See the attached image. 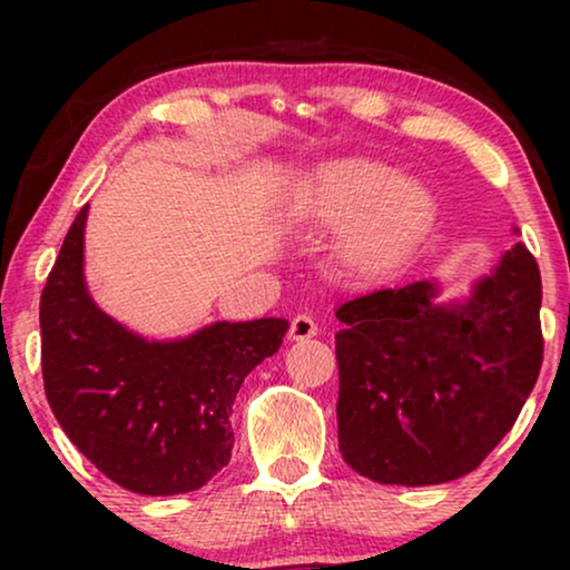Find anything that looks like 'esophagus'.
Returning <instances> with one entry per match:
<instances>
[{"label":"esophagus","mask_w":570,"mask_h":570,"mask_svg":"<svg viewBox=\"0 0 570 570\" xmlns=\"http://www.w3.org/2000/svg\"><path fill=\"white\" fill-rule=\"evenodd\" d=\"M318 334V324L314 322V316H308V314H298L293 318V324H291V340H311V337H316Z\"/></svg>","instance_id":"esophagus-1"}]
</instances>
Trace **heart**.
Returning <instances> with one entry per match:
<instances>
[{"mask_svg": "<svg viewBox=\"0 0 570 570\" xmlns=\"http://www.w3.org/2000/svg\"><path fill=\"white\" fill-rule=\"evenodd\" d=\"M301 215L340 228L337 259L361 277L392 267L423 230L433 197L415 176L373 158H342L318 170L301 191Z\"/></svg>", "mask_w": 570, "mask_h": 570, "instance_id": "obj_1", "label": "heart"}]
</instances>
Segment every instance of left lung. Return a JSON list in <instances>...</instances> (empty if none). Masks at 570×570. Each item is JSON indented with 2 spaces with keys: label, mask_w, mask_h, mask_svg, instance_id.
Returning <instances> with one entry per match:
<instances>
[{
  "label": "left lung",
  "mask_w": 570,
  "mask_h": 570,
  "mask_svg": "<svg viewBox=\"0 0 570 570\" xmlns=\"http://www.w3.org/2000/svg\"><path fill=\"white\" fill-rule=\"evenodd\" d=\"M417 279L342 303V459L381 485H441L478 470L517 423L542 365V279L517 244L466 298Z\"/></svg>",
  "instance_id": "left-lung-1"
}]
</instances>
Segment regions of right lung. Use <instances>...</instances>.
<instances>
[{
	"label": "right lung",
	"mask_w": 570,
	"mask_h": 570,
	"mask_svg": "<svg viewBox=\"0 0 570 570\" xmlns=\"http://www.w3.org/2000/svg\"><path fill=\"white\" fill-rule=\"evenodd\" d=\"M75 217L41 293L46 400L69 441L139 495L199 490L230 462V412L244 379L275 355L285 318L215 322L181 340H145L96 306Z\"/></svg>",
	"instance_id": "add662e5"
}]
</instances>
